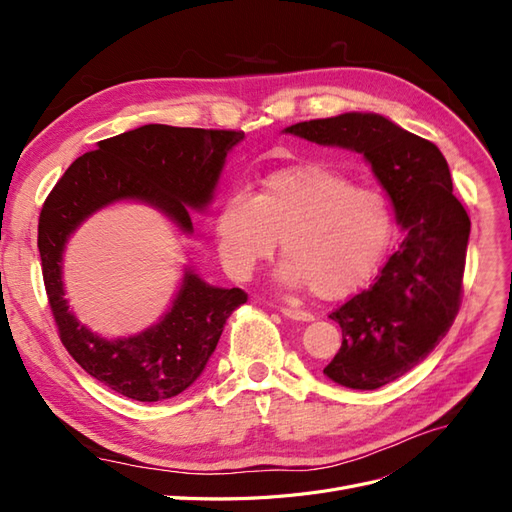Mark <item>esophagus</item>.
I'll return each mask as SVG.
<instances>
[{"instance_id": "1", "label": "esophagus", "mask_w": 512, "mask_h": 512, "mask_svg": "<svg viewBox=\"0 0 512 512\" xmlns=\"http://www.w3.org/2000/svg\"><path fill=\"white\" fill-rule=\"evenodd\" d=\"M280 312H282L286 318H290V320H299V322H312V320H314V314H309V312H305V309H297V307H286V305H282Z\"/></svg>"}]
</instances>
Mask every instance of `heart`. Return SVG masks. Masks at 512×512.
<instances>
[{
  "mask_svg": "<svg viewBox=\"0 0 512 512\" xmlns=\"http://www.w3.org/2000/svg\"><path fill=\"white\" fill-rule=\"evenodd\" d=\"M393 237L386 196L327 164H299L262 181L256 196L230 194L215 215V243L226 273L250 280L273 258L277 239L286 256L280 280L320 299L359 290Z\"/></svg>",
  "mask_w": 512,
  "mask_h": 512,
  "instance_id": "obj_1",
  "label": "heart"
}]
</instances>
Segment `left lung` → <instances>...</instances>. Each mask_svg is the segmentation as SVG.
Listing matches in <instances>:
<instances>
[{"instance_id":"8db88e82","label":"left lung","mask_w":512,"mask_h":512,"mask_svg":"<svg viewBox=\"0 0 512 512\" xmlns=\"http://www.w3.org/2000/svg\"><path fill=\"white\" fill-rule=\"evenodd\" d=\"M318 145L363 153L404 228L376 282L331 312L342 348L333 382L374 391L421 363L453 327L463 294L470 218L453 196L440 149L374 113H344L286 128Z\"/></svg>"}]
</instances>
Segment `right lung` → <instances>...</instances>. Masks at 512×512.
Segmentation results:
<instances>
[{
  "mask_svg": "<svg viewBox=\"0 0 512 512\" xmlns=\"http://www.w3.org/2000/svg\"><path fill=\"white\" fill-rule=\"evenodd\" d=\"M243 132L173 128L162 123L123 132L76 158L51 194L38 222L46 297L61 344L89 376L136 401H162L188 389L220 342L228 316L247 301L241 288H215L185 271L164 318L147 331L104 339L74 318L64 299L61 260L68 237L91 213L117 200H141L190 232V209L213 198L228 151Z\"/></svg>",
  "mask_w": 512,
  "mask_h": 512,
  "instance_id": "right-lung-1",
  "label": "right lung"
}]
</instances>
